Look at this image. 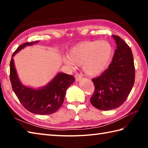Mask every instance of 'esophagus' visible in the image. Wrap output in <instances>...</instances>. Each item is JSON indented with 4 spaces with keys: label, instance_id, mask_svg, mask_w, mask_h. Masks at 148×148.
Listing matches in <instances>:
<instances>
[{
    "label": "esophagus",
    "instance_id": "obj_1",
    "mask_svg": "<svg viewBox=\"0 0 148 148\" xmlns=\"http://www.w3.org/2000/svg\"><path fill=\"white\" fill-rule=\"evenodd\" d=\"M75 79H76V82L80 81V80L82 79V75L79 74H76V75H75Z\"/></svg>",
    "mask_w": 148,
    "mask_h": 148
}]
</instances>
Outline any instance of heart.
<instances>
[{
    "label": "heart",
    "instance_id": "obj_1",
    "mask_svg": "<svg viewBox=\"0 0 148 148\" xmlns=\"http://www.w3.org/2000/svg\"><path fill=\"white\" fill-rule=\"evenodd\" d=\"M113 53V47L108 41L83 42L70 49L69 58H64V62L71 68L83 65L84 71L87 76H96L107 69Z\"/></svg>",
    "mask_w": 148,
    "mask_h": 148
}]
</instances>
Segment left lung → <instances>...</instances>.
Wrapping results in <instances>:
<instances>
[{"mask_svg":"<svg viewBox=\"0 0 148 148\" xmlns=\"http://www.w3.org/2000/svg\"><path fill=\"white\" fill-rule=\"evenodd\" d=\"M117 46L111 64L101 76L92 79L95 91L90 102L101 110L118 108L126 101L134 83V59L130 47L112 35Z\"/></svg>","mask_w":148,"mask_h":148,"instance_id":"1","label":"left lung"}]
</instances>
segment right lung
<instances>
[{
    "instance_id": "obj_1",
    "label": "right lung",
    "mask_w": 148,
    "mask_h": 148,
    "mask_svg": "<svg viewBox=\"0 0 148 148\" xmlns=\"http://www.w3.org/2000/svg\"><path fill=\"white\" fill-rule=\"evenodd\" d=\"M38 41L24 43L17 47L12 55L10 64V79L12 89L21 104L31 113L47 115L55 113L63 103L67 89L74 83L71 75L57 74L46 86L33 89L22 84L15 68L13 57L27 46L37 44Z\"/></svg>"
}]
</instances>
